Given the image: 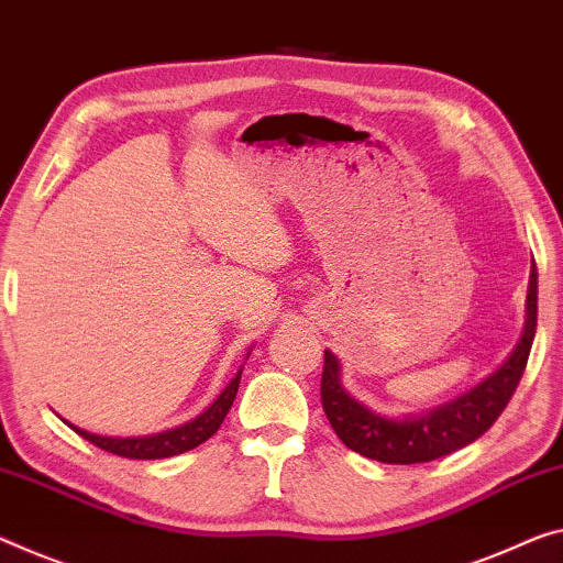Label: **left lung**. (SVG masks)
<instances>
[{
	"label": "left lung",
	"mask_w": 563,
	"mask_h": 563,
	"mask_svg": "<svg viewBox=\"0 0 563 563\" xmlns=\"http://www.w3.org/2000/svg\"><path fill=\"white\" fill-rule=\"evenodd\" d=\"M536 314H539V272L533 264L529 297H526L523 334L511 357L481 385H475L471 393L438 405L430 412L405 415V418H387V415H379L354 400L342 387L340 360L330 350H324L322 408L327 420L350 451L379 463H430L457 448L471 445L498 420V415L506 410L508 400L521 383L536 334Z\"/></svg>",
	"instance_id": "8db88e82"
}]
</instances>
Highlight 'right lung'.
<instances>
[{
    "mask_svg": "<svg viewBox=\"0 0 563 563\" xmlns=\"http://www.w3.org/2000/svg\"><path fill=\"white\" fill-rule=\"evenodd\" d=\"M239 383H241V369L236 372V377H233L227 385V390L216 397V400L201 415H198V418L186 422V426L155 432V435L108 438V435H95V432L77 428L67 420L65 422L77 432V435L90 440L92 445H98V448H102V451H108L112 455L133 457V461H155V457H170V455L194 451L196 445L206 443V440H209L213 432L221 428L223 418H227V412L233 405V397H236V393H239Z\"/></svg>",
    "mask_w": 563,
    "mask_h": 563,
    "instance_id": "1",
    "label": "right lung"
}]
</instances>
